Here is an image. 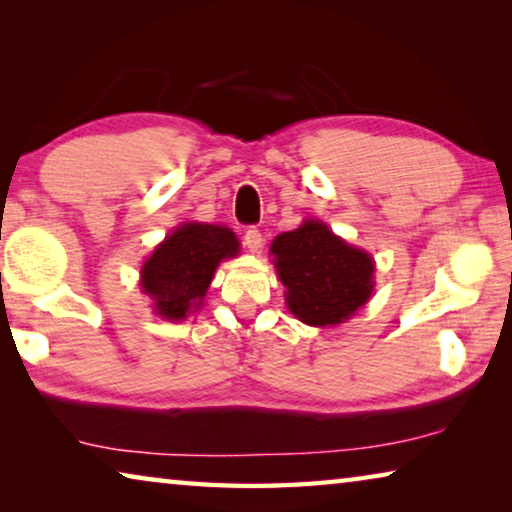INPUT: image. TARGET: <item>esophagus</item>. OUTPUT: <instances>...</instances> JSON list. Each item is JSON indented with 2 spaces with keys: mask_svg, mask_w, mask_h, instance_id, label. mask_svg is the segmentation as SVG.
Here are the masks:
<instances>
[{
  "mask_svg": "<svg viewBox=\"0 0 512 512\" xmlns=\"http://www.w3.org/2000/svg\"><path fill=\"white\" fill-rule=\"evenodd\" d=\"M244 241H246L250 253H259V250H262V246H264V237L257 228H248L246 235H244Z\"/></svg>",
  "mask_w": 512,
  "mask_h": 512,
  "instance_id": "obj_1",
  "label": "esophagus"
}]
</instances>
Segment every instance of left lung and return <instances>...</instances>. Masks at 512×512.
<instances>
[{"instance_id":"left-lung-1","label":"left lung","mask_w":512,"mask_h":512,"mask_svg":"<svg viewBox=\"0 0 512 512\" xmlns=\"http://www.w3.org/2000/svg\"><path fill=\"white\" fill-rule=\"evenodd\" d=\"M271 253L287 287V305L302 323H343L370 298L375 273L370 255L345 244L325 223L307 221L282 232Z\"/></svg>"}]
</instances>
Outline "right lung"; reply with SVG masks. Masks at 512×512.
Masks as SVG:
<instances>
[{"label":"right lung","instance_id":"add662e5","mask_svg":"<svg viewBox=\"0 0 512 512\" xmlns=\"http://www.w3.org/2000/svg\"><path fill=\"white\" fill-rule=\"evenodd\" d=\"M235 232L210 223H185L155 248L142 266V289L155 300L158 314L180 320L210 287L223 257L237 255ZM196 305V307H198Z\"/></svg>","mask_w":512,"mask_h":512}]
</instances>
